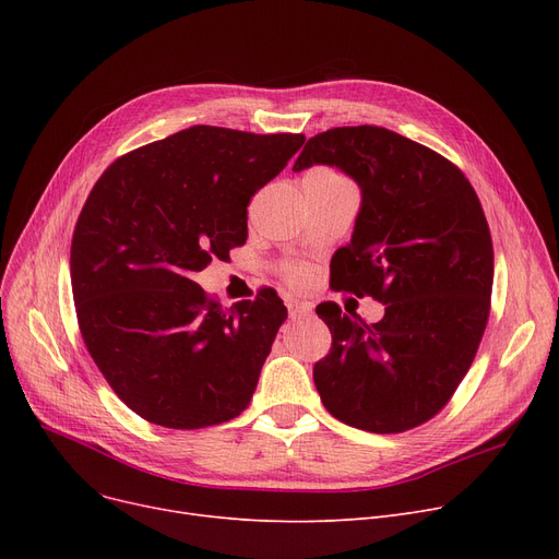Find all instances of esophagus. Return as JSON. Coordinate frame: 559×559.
<instances>
[{
	"instance_id": "34e87169",
	"label": "esophagus",
	"mask_w": 559,
	"mask_h": 559,
	"mask_svg": "<svg viewBox=\"0 0 559 559\" xmlns=\"http://www.w3.org/2000/svg\"><path fill=\"white\" fill-rule=\"evenodd\" d=\"M285 306H287V312H289L292 319H301V317L312 312L310 304H304V301H297V299H287Z\"/></svg>"
}]
</instances>
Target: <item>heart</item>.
<instances>
[{
  "instance_id": "obj_1",
  "label": "heart",
  "mask_w": 559,
  "mask_h": 559,
  "mask_svg": "<svg viewBox=\"0 0 559 559\" xmlns=\"http://www.w3.org/2000/svg\"><path fill=\"white\" fill-rule=\"evenodd\" d=\"M321 174H329V176H335L331 171H321ZM285 276L289 283H301L306 278V270L299 267V264H289V267H285Z\"/></svg>"
}]
</instances>
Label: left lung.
<instances>
[{
    "mask_svg": "<svg viewBox=\"0 0 559 559\" xmlns=\"http://www.w3.org/2000/svg\"><path fill=\"white\" fill-rule=\"evenodd\" d=\"M312 165L342 169L362 192L331 287L385 306L376 324L317 306L333 335L312 369L317 392L354 428H417L449 403L487 326L493 247L480 199L451 160L383 127L317 133L292 169Z\"/></svg>",
    "mask_w": 559,
    "mask_h": 559,
    "instance_id": "8db88e82",
    "label": "left lung"
}]
</instances>
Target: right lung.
Instances as JSON below:
<instances>
[{"label": "right lung", "instance_id": "add662e5", "mask_svg": "<svg viewBox=\"0 0 559 559\" xmlns=\"http://www.w3.org/2000/svg\"><path fill=\"white\" fill-rule=\"evenodd\" d=\"M304 133L190 127L117 158L72 235L76 319L95 365L135 415L194 430L249 405L287 308L272 287L230 310L192 281L247 242V205Z\"/></svg>", "mask_w": 559, "mask_h": 559}]
</instances>
